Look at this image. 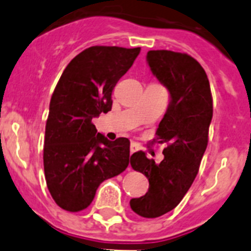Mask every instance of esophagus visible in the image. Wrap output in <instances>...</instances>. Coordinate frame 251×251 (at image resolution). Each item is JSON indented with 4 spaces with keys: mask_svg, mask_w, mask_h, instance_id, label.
Returning a JSON list of instances; mask_svg holds the SVG:
<instances>
[{
    "mask_svg": "<svg viewBox=\"0 0 251 251\" xmlns=\"http://www.w3.org/2000/svg\"><path fill=\"white\" fill-rule=\"evenodd\" d=\"M137 150H139V147H137L136 145H135V144H131V146H130V153H131V154L135 153V152H136Z\"/></svg>",
    "mask_w": 251,
    "mask_h": 251,
    "instance_id": "obj_1",
    "label": "esophagus"
}]
</instances>
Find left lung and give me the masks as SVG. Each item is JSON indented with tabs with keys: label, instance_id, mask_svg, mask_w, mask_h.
Instances as JSON below:
<instances>
[{
	"label": "left lung",
	"instance_id": "1",
	"mask_svg": "<svg viewBox=\"0 0 251 251\" xmlns=\"http://www.w3.org/2000/svg\"><path fill=\"white\" fill-rule=\"evenodd\" d=\"M147 63L171 95L153 140L166 144L165 158L157 165L142 151L131 156V167L144 173L150 186L145 196L130 201V207L144 218H157L179 204L200 171L208 145L213 99L204 69L191 55L149 50Z\"/></svg>",
	"mask_w": 251,
	"mask_h": 251
}]
</instances>
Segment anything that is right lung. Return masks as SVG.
Masks as SVG:
<instances>
[{
  "instance_id": "add662e5",
  "label": "right lung",
  "mask_w": 251,
  "mask_h": 251,
  "mask_svg": "<svg viewBox=\"0 0 251 251\" xmlns=\"http://www.w3.org/2000/svg\"><path fill=\"white\" fill-rule=\"evenodd\" d=\"M141 48L94 46L63 72L49 104L43 165L48 191L62 209L80 212L93 202L105 179L130 162V141H109L93 119L111 110V94Z\"/></svg>"
}]
</instances>
